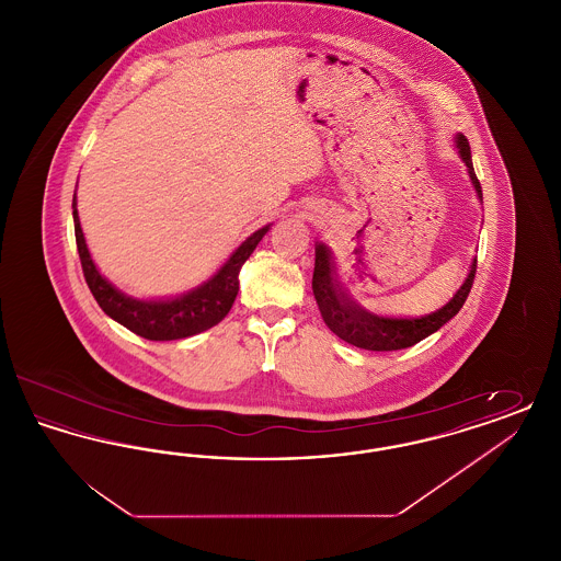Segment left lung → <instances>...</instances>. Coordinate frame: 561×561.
<instances>
[{"label": "left lung", "mask_w": 561, "mask_h": 561, "mask_svg": "<svg viewBox=\"0 0 561 561\" xmlns=\"http://www.w3.org/2000/svg\"><path fill=\"white\" fill-rule=\"evenodd\" d=\"M458 156L465 161L471 183L478 191L481 199V185L473 170L471 161V147L469 140L458 134L456 136ZM478 271V259H473V265L469 268V275L465 284L454 294L450 302H446L442 309L428 313L425 318H380L370 311L355 305V300L348 298L345 288L341 286L336 277V268L332 263L330 250L318 243L316 245V271H313V294L320 307L321 318L325 325L348 345H355L368 351H398V348L412 347L427 339L428 334L437 332L446 321L453 320L454 316L462 309L467 296L471 293L473 279Z\"/></svg>", "instance_id": "8db88e82"}]
</instances>
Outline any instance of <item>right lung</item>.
I'll return each instance as SVG.
<instances>
[{
	"label": "right lung",
	"instance_id": "add662e5",
	"mask_svg": "<svg viewBox=\"0 0 561 561\" xmlns=\"http://www.w3.org/2000/svg\"><path fill=\"white\" fill-rule=\"evenodd\" d=\"M73 222H76V241H78L83 277L90 293L96 298L99 307L111 320L126 325L130 332L147 341L187 339L225 320L240 290L238 275H240L241 265L250 259L259 241L263 240L268 231V227L254 231L229 256V261L218 268V273L199 288L168 300H138L111 286L92 263V256L88 252V245L81 233L76 197H73Z\"/></svg>",
	"mask_w": 561,
	"mask_h": 561
}]
</instances>
